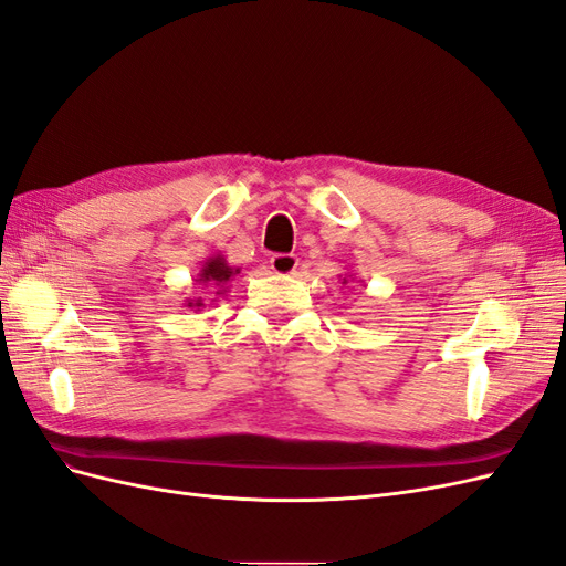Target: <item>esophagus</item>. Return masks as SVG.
Returning <instances> with one entry per match:
<instances>
[{
	"label": "esophagus",
	"instance_id": "esophagus-1",
	"mask_svg": "<svg viewBox=\"0 0 566 566\" xmlns=\"http://www.w3.org/2000/svg\"><path fill=\"white\" fill-rule=\"evenodd\" d=\"M300 266V260L295 255H285V252H281V255H274L271 258V269H274V274L279 276H292Z\"/></svg>",
	"mask_w": 566,
	"mask_h": 566
}]
</instances>
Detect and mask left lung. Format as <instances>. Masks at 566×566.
Wrapping results in <instances>:
<instances>
[{
    "label": "left lung",
    "mask_w": 566,
    "mask_h": 566,
    "mask_svg": "<svg viewBox=\"0 0 566 566\" xmlns=\"http://www.w3.org/2000/svg\"><path fill=\"white\" fill-rule=\"evenodd\" d=\"M339 279H342V283L346 285L348 281H354V274H344V276H339Z\"/></svg>",
    "instance_id": "obj_1"
}]
</instances>
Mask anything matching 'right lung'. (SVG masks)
<instances>
[{
    "label": "right lung",
    "mask_w": 566,
    "mask_h": 566,
    "mask_svg": "<svg viewBox=\"0 0 566 566\" xmlns=\"http://www.w3.org/2000/svg\"><path fill=\"white\" fill-rule=\"evenodd\" d=\"M237 274H241V269H239V266H229L227 260H224V255H220V252H218V255L208 258V260L201 264L199 274L193 276V281H197V283L203 285V287H216V290H212V295L222 297L224 292L229 290L231 279L237 276ZM185 306H189V308H193V311H203L208 304H206L203 297H185Z\"/></svg>",
    "instance_id": "obj_1"
}]
</instances>
